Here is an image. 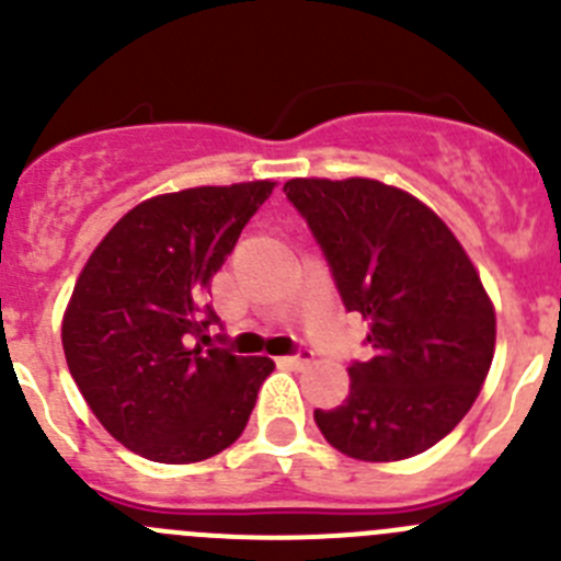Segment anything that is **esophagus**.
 <instances>
[{"label":"esophagus","instance_id":"1","mask_svg":"<svg viewBox=\"0 0 561 561\" xmlns=\"http://www.w3.org/2000/svg\"><path fill=\"white\" fill-rule=\"evenodd\" d=\"M286 366H295V369H302V366H308L313 360V352L308 350V346H300V350L295 352V355H286L280 357Z\"/></svg>","mask_w":561,"mask_h":561}]
</instances>
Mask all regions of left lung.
Segmentation results:
<instances>
[{
  "instance_id": "left-lung-1",
  "label": "left lung",
  "mask_w": 561,
  "mask_h": 561,
  "mask_svg": "<svg viewBox=\"0 0 561 561\" xmlns=\"http://www.w3.org/2000/svg\"><path fill=\"white\" fill-rule=\"evenodd\" d=\"M289 204L311 228L346 311L369 322V360L350 393L313 421L341 455L408 460L449 435L479 397L495 313L446 222L371 179H291Z\"/></svg>"
}]
</instances>
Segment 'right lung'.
I'll return each mask as SVG.
<instances>
[{"label": "right lung", "instance_id": "right-lung-1", "mask_svg": "<svg viewBox=\"0 0 561 561\" xmlns=\"http://www.w3.org/2000/svg\"><path fill=\"white\" fill-rule=\"evenodd\" d=\"M272 186L151 197L115 222L73 286L62 319L68 369L104 430L140 457L206 460L248 426L275 364L204 347L209 324L220 322L204 300Z\"/></svg>", "mask_w": 561, "mask_h": 561}]
</instances>
